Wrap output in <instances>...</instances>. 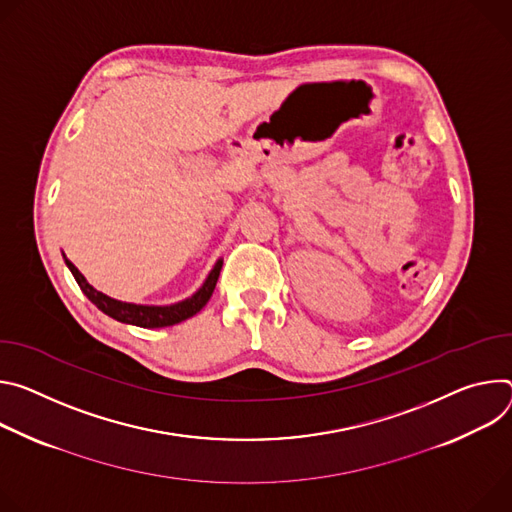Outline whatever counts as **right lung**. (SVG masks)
I'll return each instance as SVG.
<instances>
[{"label":"right lung","instance_id":"add662e5","mask_svg":"<svg viewBox=\"0 0 512 512\" xmlns=\"http://www.w3.org/2000/svg\"><path fill=\"white\" fill-rule=\"evenodd\" d=\"M65 264L69 266V270L73 272L77 285L81 287V291L85 293V297L105 315H109L111 319L122 321V323H130V325H138V327H148V329H156V327H168V325H175L181 323L193 315H197L207 301L213 295V289L217 285V278L223 266V260L219 258L215 262V266L211 268V272L207 274L203 285L187 299L173 303V305H140V303H126V301H118L113 299L97 289H93L87 278L79 272V268L63 254Z\"/></svg>","mask_w":512,"mask_h":512}]
</instances>
